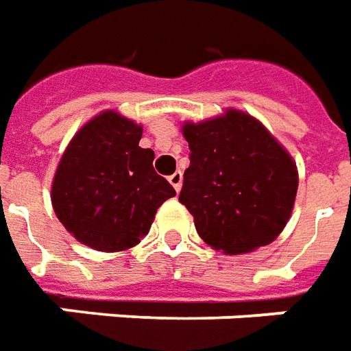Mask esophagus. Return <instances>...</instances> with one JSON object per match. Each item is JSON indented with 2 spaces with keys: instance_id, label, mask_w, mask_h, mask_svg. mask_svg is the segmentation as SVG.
Returning a JSON list of instances; mask_svg holds the SVG:
<instances>
[{
  "instance_id": "esophagus-1",
  "label": "esophagus",
  "mask_w": 351,
  "mask_h": 351,
  "mask_svg": "<svg viewBox=\"0 0 351 351\" xmlns=\"http://www.w3.org/2000/svg\"><path fill=\"white\" fill-rule=\"evenodd\" d=\"M169 182L173 184V188L178 192V190H180V186H182V173H180V171H175L173 175L169 176Z\"/></svg>"
}]
</instances>
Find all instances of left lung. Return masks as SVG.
Here are the masks:
<instances>
[{
    "label": "left lung",
    "mask_w": 351,
    "mask_h": 351,
    "mask_svg": "<svg viewBox=\"0 0 351 351\" xmlns=\"http://www.w3.org/2000/svg\"><path fill=\"white\" fill-rule=\"evenodd\" d=\"M190 167L178 201L199 237L217 251L241 254L271 243L295 205L293 158L261 121L237 110L184 123Z\"/></svg>",
    "instance_id": "left-lung-1"
}]
</instances>
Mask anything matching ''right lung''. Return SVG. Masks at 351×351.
Returning a JSON list of instances; mask_svg holds the SVG:
<instances>
[{"label":"right lung","mask_w":351,"mask_h":351,"mask_svg":"<svg viewBox=\"0 0 351 351\" xmlns=\"http://www.w3.org/2000/svg\"><path fill=\"white\" fill-rule=\"evenodd\" d=\"M141 125L104 112L68 144L53 180V209L70 234L97 251H125L150 232L156 210L176 195L141 148Z\"/></svg>","instance_id":"add662e5"}]
</instances>
